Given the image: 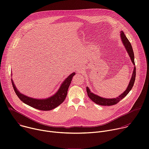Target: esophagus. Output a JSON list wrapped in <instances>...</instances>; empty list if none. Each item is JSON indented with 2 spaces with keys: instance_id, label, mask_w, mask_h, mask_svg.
Segmentation results:
<instances>
[{
  "instance_id": "34e87169",
  "label": "esophagus",
  "mask_w": 149,
  "mask_h": 149,
  "mask_svg": "<svg viewBox=\"0 0 149 149\" xmlns=\"http://www.w3.org/2000/svg\"><path fill=\"white\" fill-rule=\"evenodd\" d=\"M80 70H81V68H77V71H78V72H79V71H80Z\"/></svg>"
}]
</instances>
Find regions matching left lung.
<instances>
[{"mask_svg":"<svg viewBox=\"0 0 149 149\" xmlns=\"http://www.w3.org/2000/svg\"><path fill=\"white\" fill-rule=\"evenodd\" d=\"M120 33H121L120 36H121V38L123 44L124 45L127 52H128V54L129 55V56L130 57L131 61H132V63H133V65H135L134 55L133 48L132 47L130 42H129L128 39L127 38V37L125 36V34L124 33V32L123 31H121ZM136 67L134 66V70H133V74H132V76L130 81L129 84V86H128V87H127V88L125 90V91L123 94H121L120 95H119L117 98H105L101 97H100L97 95H95L94 93H91L90 90L89 89V88L87 87V92L88 96L89 97V98L93 101H94L95 103H96L97 104H98L100 105L110 106V105H115L117 103H118L120 101H121L123 98H124L127 94H129V93L132 89V88L134 86L135 79H136Z\"/></svg>","mask_w":149,"mask_h":149,"instance_id":"obj_1","label":"left lung"}]
</instances>
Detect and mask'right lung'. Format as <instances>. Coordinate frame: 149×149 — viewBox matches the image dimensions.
<instances>
[{
    "instance_id": "obj_1",
    "label": "right lung",
    "mask_w": 149,
    "mask_h": 149,
    "mask_svg": "<svg viewBox=\"0 0 149 149\" xmlns=\"http://www.w3.org/2000/svg\"><path fill=\"white\" fill-rule=\"evenodd\" d=\"M75 74V73L73 72L62 83L58 91L54 95L47 99H35L21 94L17 90L12 79L11 81L16 94L22 102L36 109L42 111H49L57 107L65 100L67 95L68 87L70 86L72 78Z\"/></svg>"
}]
</instances>
